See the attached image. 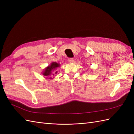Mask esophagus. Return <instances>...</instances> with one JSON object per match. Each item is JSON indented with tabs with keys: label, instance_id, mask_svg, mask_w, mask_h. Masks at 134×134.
Returning <instances> with one entry per match:
<instances>
[{
	"label": "esophagus",
	"instance_id": "obj_1",
	"mask_svg": "<svg viewBox=\"0 0 134 134\" xmlns=\"http://www.w3.org/2000/svg\"><path fill=\"white\" fill-rule=\"evenodd\" d=\"M68 62H69L70 63H72L74 62V59L72 58H69L68 59Z\"/></svg>",
	"mask_w": 134,
	"mask_h": 134
}]
</instances>
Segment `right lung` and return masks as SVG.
<instances>
[{
  "label": "right lung",
  "mask_w": 134,
  "mask_h": 134,
  "mask_svg": "<svg viewBox=\"0 0 134 134\" xmlns=\"http://www.w3.org/2000/svg\"><path fill=\"white\" fill-rule=\"evenodd\" d=\"M60 66V64L56 62H52L50 65L44 69L42 74L43 75L46 76L45 78L51 79H52V76H55L57 74L58 71L56 70L58 68H59Z\"/></svg>",
  "instance_id": "1"
}]
</instances>
